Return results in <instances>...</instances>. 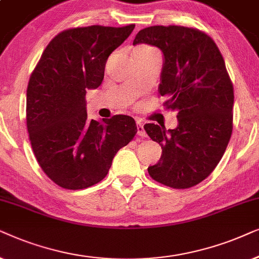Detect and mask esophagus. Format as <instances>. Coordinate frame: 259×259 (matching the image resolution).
<instances>
[{
    "mask_svg": "<svg viewBox=\"0 0 259 259\" xmlns=\"http://www.w3.org/2000/svg\"><path fill=\"white\" fill-rule=\"evenodd\" d=\"M137 134H139L141 137H146L147 136L146 130H144L142 123H140V122L137 123Z\"/></svg>",
    "mask_w": 259,
    "mask_h": 259,
    "instance_id": "obj_1",
    "label": "esophagus"
}]
</instances>
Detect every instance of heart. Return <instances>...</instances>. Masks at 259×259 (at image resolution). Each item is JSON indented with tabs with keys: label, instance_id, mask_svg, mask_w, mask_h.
<instances>
[{
	"label": "heart",
	"instance_id": "heart-1",
	"mask_svg": "<svg viewBox=\"0 0 259 259\" xmlns=\"http://www.w3.org/2000/svg\"><path fill=\"white\" fill-rule=\"evenodd\" d=\"M136 51H154V50H153V48L148 47V46H140V47L136 48Z\"/></svg>",
	"mask_w": 259,
	"mask_h": 259
}]
</instances>
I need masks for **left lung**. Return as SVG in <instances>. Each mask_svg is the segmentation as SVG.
<instances>
[{
	"label": "left lung",
	"instance_id": "obj_1",
	"mask_svg": "<svg viewBox=\"0 0 259 259\" xmlns=\"http://www.w3.org/2000/svg\"><path fill=\"white\" fill-rule=\"evenodd\" d=\"M149 44L164 55L158 95L178 112L175 129L149 123L144 130L162 156L148 168L155 181L175 189L204 181L222 160L233 129V85L218 46L192 27L151 26L134 45Z\"/></svg>",
	"mask_w": 259,
	"mask_h": 259
}]
</instances>
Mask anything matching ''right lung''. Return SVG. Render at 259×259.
Segmentation results:
<instances>
[{
    "instance_id": "add662e5",
    "label": "right lung",
    "mask_w": 259,
    "mask_h": 259,
    "mask_svg": "<svg viewBox=\"0 0 259 259\" xmlns=\"http://www.w3.org/2000/svg\"><path fill=\"white\" fill-rule=\"evenodd\" d=\"M135 25L65 29L45 48L27 88L29 141L44 173L65 189L91 187L106 177L120 148L135 137V119H88L86 91L104 78L109 55Z\"/></svg>"
}]
</instances>
